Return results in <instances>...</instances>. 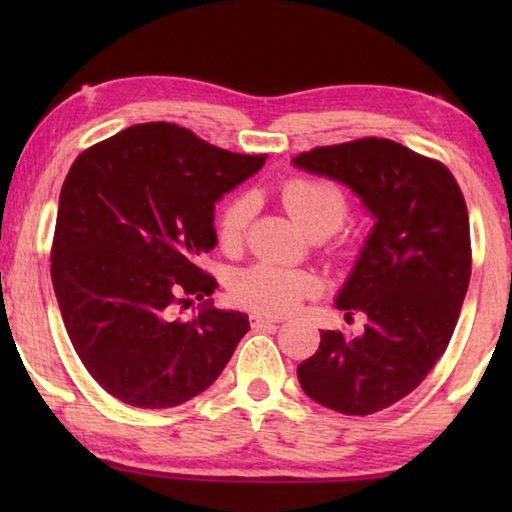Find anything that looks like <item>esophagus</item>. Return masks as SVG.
Returning a JSON list of instances; mask_svg holds the SVG:
<instances>
[{
  "instance_id": "obj_1",
  "label": "esophagus",
  "mask_w": 512,
  "mask_h": 512,
  "mask_svg": "<svg viewBox=\"0 0 512 512\" xmlns=\"http://www.w3.org/2000/svg\"><path fill=\"white\" fill-rule=\"evenodd\" d=\"M280 323V318L277 316H268V314H259V311H255V314H250V325L253 327H266V325H275Z\"/></svg>"
}]
</instances>
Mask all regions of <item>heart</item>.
<instances>
[{
	"label": "heart",
	"instance_id": "b5f03b06",
	"mask_svg": "<svg viewBox=\"0 0 512 512\" xmlns=\"http://www.w3.org/2000/svg\"><path fill=\"white\" fill-rule=\"evenodd\" d=\"M282 201L293 219L311 237L323 239L334 235L350 216V201L339 185L323 178H291L282 185ZM253 198L246 194L232 196L216 214V239L225 250H237L244 244L248 223L253 219ZM320 284L311 273L298 268L257 262L230 277V298L241 307L284 314L300 300L318 293Z\"/></svg>",
	"mask_w": 512,
	"mask_h": 512
}]
</instances>
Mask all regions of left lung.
<instances>
[{
	"instance_id": "1",
	"label": "left lung",
	"mask_w": 512,
	"mask_h": 512,
	"mask_svg": "<svg viewBox=\"0 0 512 512\" xmlns=\"http://www.w3.org/2000/svg\"><path fill=\"white\" fill-rule=\"evenodd\" d=\"M293 164L348 185L375 216L336 298L348 318L368 316L366 332H320L300 386L332 411L377 413L422 384L454 334L472 273L463 192L443 162L379 137L316 146Z\"/></svg>"
}]
</instances>
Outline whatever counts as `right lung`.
I'll use <instances>...</instances> for the list:
<instances>
[{
    "instance_id": "1",
    "label": "right lung",
    "mask_w": 512,
    "mask_h": 512,
    "mask_svg": "<svg viewBox=\"0 0 512 512\" xmlns=\"http://www.w3.org/2000/svg\"><path fill=\"white\" fill-rule=\"evenodd\" d=\"M266 155L230 153L167 121L85 149L60 189L51 282L92 379L137 409H169L214 384L250 329L203 302L219 287L198 266L216 246L214 203Z\"/></svg>"
}]
</instances>
